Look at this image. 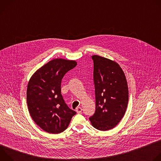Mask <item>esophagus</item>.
I'll use <instances>...</instances> for the list:
<instances>
[{"mask_svg": "<svg viewBox=\"0 0 161 161\" xmlns=\"http://www.w3.org/2000/svg\"><path fill=\"white\" fill-rule=\"evenodd\" d=\"M76 111L78 113H81V111H82V109H81V108H80V107H78V108H76Z\"/></svg>", "mask_w": 161, "mask_h": 161, "instance_id": "34e87169", "label": "esophagus"}]
</instances>
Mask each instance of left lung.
<instances>
[{"label": "left lung", "instance_id": "left-lung-1", "mask_svg": "<svg viewBox=\"0 0 161 161\" xmlns=\"http://www.w3.org/2000/svg\"><path fill=\"white\" fill-rule=\"evenodd\" d=\"M94 61L96 111L89 118L94 127L108 130L115 127L125 114L129 91L124 71L115 62L98 55Z\"/></svg>", "mask_w": 161, "mask_h": 161}]
</instances>
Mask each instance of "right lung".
I'll return each mask as SVG.
<instances>
[{
  "instance_id": "add662e5",
  "label": "right lung",
  "mask_w": 161,
  "mask_h": 161,
  "mask_svg": "<svg viewBox=\"0 0 161 161\" xmlns=\"http://www.w3.org/2000/svg\"><path fill=\"white\" fill-rule=\"evenodd\" d=\"M76 65L75 60L53 59L39 69L29 81L27 103L30 114L48 133L65 130L76 113L67 106L61 94L63 77Z\"/></svg>"
}]
</instances>
